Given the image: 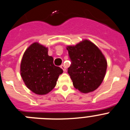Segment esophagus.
Listing matches in <instances>:
<instances>
[{"mask_svg": "<svg viewBox=\"0 0 130 130\" xmlns=\"http://www.w3.org/2000/svg\"><path fill=\"white\" fill-rule=\"evenodd\" d=\"M61 68L63 70L64 72L66 71V68H65V65H61Z\"/></svg>", "mask_w": 130, "mask_h": 130, "instance_id": "1", "label": "esophagus"}]
</instances>
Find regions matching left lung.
I'll list each match as a JSON object with an SVG mask.
<instances>
[{
  "mask_svg": "<svg viewBox=\"0 0 130 130\" xmlns=\"http://www.w3.org/2000/svg\"><path fill=\"white\" fill-rule=\"evenodd\" d=\"M67 50L71 60L68 73L74 87L82 93L93 92L105 76L107 62L104 55L88 40L68 46Z\"/></svg>",
  "mask_w": 130,
  "mask_h": 130,
  "instance_id": "8db88e82",
  "label": "left lung"
}]
</instances>
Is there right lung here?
<instances>
[{"label": "right lung", "mask_w": 130, "mask_h": 130, "mask_svg": "<svg viewBox=\"0 0 130 130\" xmlns=\"http://www.w3.org/2000/svg\"><path fill=\"white\" fill-rule=\"evenodd\" d=\"M20 73L26 86L38 95L49 93L56 86L63 70L55 66L48 48L38 42L29 46L23 54Z\"/></svg>", "instance_id": "right-lung-1"}]
</instances>
